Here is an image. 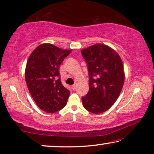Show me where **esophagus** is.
<instances>
[{"instance_id":"34e87169","label":"esophagus","mask_w":154,"mask_h":154,"mask_svg":"<svg viewBox=\"0 0 154 154\" xmlns=\"http://www.w3.org/2000/svg\"><path fill=\"white\" fill-rule=\"evenodd\" d=\"M76 86H77L76 84H74V85H72V87L73 90H75V89H76Z\"/></svg>"}]
</instances>
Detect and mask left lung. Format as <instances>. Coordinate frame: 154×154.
<instances>
[{"instance_id":"obj_1","label":"left lung","mask_w":154,"mask_h":154,"mask_svg":"<svg viewBox=\"0 0 154 154\" xmlns=\"http://www.w3.org/2000/svg\"><path fill=\"white\" fill-rule=\"evenodd\" d=\"M87 65L89 90L82 97L85 109L93 113L107 111L119 96L125 81L123 64L107 45L96 44L81 50Z\"/></svg>"}]
</instances>
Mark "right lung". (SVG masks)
Masks as SVG:
<instances>
[{"instance_id":"1","label":"right lung","mask_w":154,"mask_h":154,"mask_svg":"<svg viewBox=\"0 0 154 154\" xmlns=\"http://www.w3.org/2000/svg\"><path fill=\"white\" fill-rule=\"evenodd\" d=\"M71 51L44 43L37 47L28 58L27 86L38 107L47 113L57 112L67 104L70 91L61 83L58 70Z\"/></svg>"}]
</instances>
